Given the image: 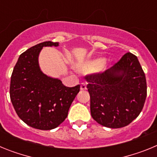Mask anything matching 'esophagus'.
<instances>
[{"label": "esophagus", "instance_id": "34e87169", "mask_svg": "<svg viewBox=\"0 0 157 157\" xmlns=\"http://www.w3.org/2000/svg\"><path fill=\"white\" fill-rule=\"evenodd\" d=\"M80 89H81V90H86V85L85 83H82L81 85H80Z\"/></svg>", "mask_w": 157, "mask_h": 157}]
</instances>
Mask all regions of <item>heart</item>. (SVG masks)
Returning a JSON list of instances; mask_svg holds the SVG:
<instances>
[{
    "label": "heart",
    "mask_w": 157,
    "mask_h": 157,
    "mask_svg": "<svg viewBox=\"0 0 157 157\" xmlns=\"http://www.w3.org/2000/svg\"><path fill=\"white\" fill-rule=\"evenodd\" d=\"M105 63V59H104V58H98V59H90V60H88V61L82 63L79 67V69L82 71H94L98 70L99 68H101Z\"/></svg>",
    "instance_id": "heart-1"
}]
</instances>
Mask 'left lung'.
<instances>
[{
  "label": "left lung",
  "mask_w": 157,
  "mask_h": 157,
  "mask_svg": "<svg viewBox=\"0 0 157 157\" xmlns=\"http://www.w3.org/2000/svg\"><path fill=\"white\" fill-rule=\"evenodd\" d=\"M90 112L99 124L109 128L129 125L139 116L147 96L145 75L138 57L127 52L104 72L87 75Z\"/></svg>",
  "instance_id": "1"
}]
</instances>
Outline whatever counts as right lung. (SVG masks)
<instances>
[{"label": "right lung", "mask_w": 157, "mask_h": 157, "mask_svg": "<svg viewBox=\"0 0 157 157\" xmlns=\"http://www.w3.org/2000/svg\"><path fill=\"white\" fill-rule=\"evenodd\" d=\"M59 42L39 43L19 56L11 77L10 98L19 116L33 128H56L67 116L80 85L67 87L58 78L43 74L38 56L44 46H58Z\"/></svg>", "instance_id": "add662e5"}]
</instances>
